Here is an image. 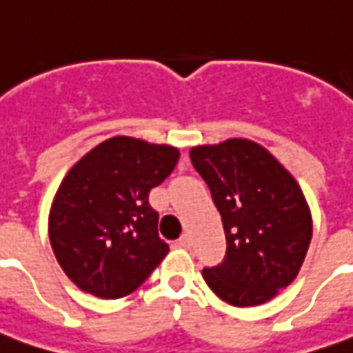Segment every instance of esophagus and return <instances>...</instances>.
Masks as SVG:
<instances>
[{"mask_svg":"<svg viewBox=\"0 0 353 353\" xmlns=\"http://www.w3.org/2000/svg\"><path fill=\"white\" fill-rule=\"evenodd\" d=\"M177 245L183 247V249H190L192 247V240H190V236L183 234L179 240H177Z\"/></svg>","mask_w":353,"mask_h":353,"instance_id":"34e87169","label":"esophagus"}]
</instances>
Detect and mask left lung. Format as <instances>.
I'll use <instances>...</instances> for the list:
<instances>
[{"mask_svg":"<svg viewBox=\"0 0 353 353\" xmlns=\"http://www.w3.org/2000/svg\"><path fill=\"white\" fill-rule=\"evenodd\" d=\"M225 231L221 263L203 269L210 290L227 304L258 306L299 274L312 241V214L299 183L268 150L229 139L190 150Z\"/></svg>","mask_w":353,"mask_h":353,"instance_id":"obj_1","label":"left lung"}]
</instances>
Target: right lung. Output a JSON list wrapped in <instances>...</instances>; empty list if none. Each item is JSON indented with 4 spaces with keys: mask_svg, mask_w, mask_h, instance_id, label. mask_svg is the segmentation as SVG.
<instances>
[{
    "mask_svg": "<svg viewBox=\"0 0 353 353\" xmlns=\"http://www.w3.org/2000/svg\"><path fill=\"white\" fill-rule=\"evenodd\" d=\"M179 150L112 137L63 177L49 214V240L69 280L99 299L135 291L168 252L150 190L170 176Z\"/></svg>",
    "mask_w": 353,
    "mask_h": 353,
    "instance_id": "add662e5",
    "label": "right lung"
}]
</instances>
